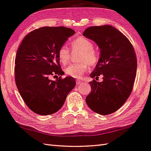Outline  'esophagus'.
Listing matches in <instances>:
<instances>
[{
    "instance_id": "esophagus-1",
    "label": "esophagus",
    "mask_w": 151,
    "mask_h": 151,
    "mask_svg": "<svg viewBox=\"0 0 151 151\" xmlns=\"http://www.w3.org/2000/svg\"><path fill=\"white\" fill-rule=\"evenodd\" d=\"M82 83V81H81L79 79H76V84L77 85H79V84H81Z\"/></svg>"
}]
</instances>
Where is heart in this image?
<instances>
[{
	"mask_svg": "<svg viewBox=\"0 0 151 151\" xmlns=\"http://www.w3.org/2000/svg\"><path fill=\"white\" fill-rule=\"evenodd\" d=\"M72 49L81 50L79 60L81 61L78 63H71L65 68L66 74L74 78H80L86 72L89 65L91 67L96 66L100 60L101 54L98 49L94 48L93 43L85 37H78L72 40L70 43ZM70 56V50L68 47L63 44L58 50V57L60 63L67 64Z\"/></svg>",
	"mask_w": 151,
	"mask_h": 151,
	"instance_id": "obj_1",
	"label": "heart"
}]
</instances>
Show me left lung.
Instances as JSON below:
<instances>
[{
	"label": "left lung",
	"instance_id": "left-lung-1",
	"mask_svg": "<svg viewBox=\"0 0 151 151\" xmlns=\"http://www.w3.org/2000/svg\"><path fill=\"white\" fill-rule=\"evenodd\" d=\"M101 49V58L90 74L96 80L100 75L104 81L90 82L91 91L86 98L89 108L100 115L117 111L133 91L137 75V60L133 45L122 32L111 25L88 27L83 32Z\"/></svg>",
	"mask_w": 151,
	"mask_h": 151
}]
</instances>
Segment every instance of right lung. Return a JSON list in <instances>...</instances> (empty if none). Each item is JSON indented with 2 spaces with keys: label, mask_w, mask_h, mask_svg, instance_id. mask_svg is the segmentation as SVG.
Here are the masks:
<instances>
[{
  "label": "right lung",
  "mask_w": 151,
  "mask_h": 151,
  "mask_svg": "<svg viewBox=\"0 0 151 151\" xmlns=\"http://www.w3.org/2000/svg\"><path fill=\"white\" fill-rule=\"evenodd\" d=\"M65 27H43L25 36L15 58L14 79L25 104L40 115H51L63 106L67 95L76 86L72 77L64 79L58 50L75 34ZM58 75L56 81L50 79Z\"/></svg>",
  "instance_id": "obj_1"
}]
</instances>
